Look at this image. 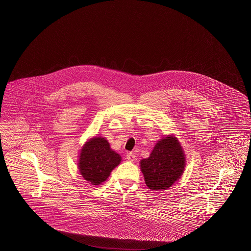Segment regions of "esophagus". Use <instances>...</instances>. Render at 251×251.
I'll list each match as a JSON object with an SVG mask.
<instances>
[{"label":"esophagus","instance_id":"34e87169","mask_svg":"<svg viewBox=\"0 0 251 251\" xmlns=\"http://www.w3.org/2000/svg\"><path fill=\"white\" fill-rule=\"evenodd\" d=\"M126 159H127L128 161L134 162V161L136 160V156H135L134 153H132V152H129V153H127V155H126Z\"/></svg>","mask_w":251,"mask_h":251}]
</instances>
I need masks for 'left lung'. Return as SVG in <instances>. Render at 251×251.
<instances>
[{
	"instance_id": "8db88e82",
	"label": "left lung",
	"mask_w": 251,
	"mask_h": 251,
	"mask_svg": "<svg viewBox=\"0 0 251 251\" xmlns=\"http://www.w3.org/2000/svg\"><path fill=\"white\" fill-rule=\"evenodd\" d=\"M186 164L182 147L174 135H166L155 144L150 157L140 161L146 185L152 191L167 190L183 174Z\"/></svg>"
}]
</instances>
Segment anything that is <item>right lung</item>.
I'll return each instance as SVG.
<instances>
[{"instance_id": "right-lung-1", "label": "right lung", "mask_w": 251, "mask_h": 251, "mask_svg": "<svg viewBox=\"0 0 251 251\" xmlns=\"http://www.w3.org/2000/svg\"><path fill=\"white\" fill-rule=\"evenodd\" d=\"M120 162L121 156L111 149L104 137L94 136L82 147L78 168L85 180L93 185H100L107 179Z\"/></svg>"}]
</instances>
